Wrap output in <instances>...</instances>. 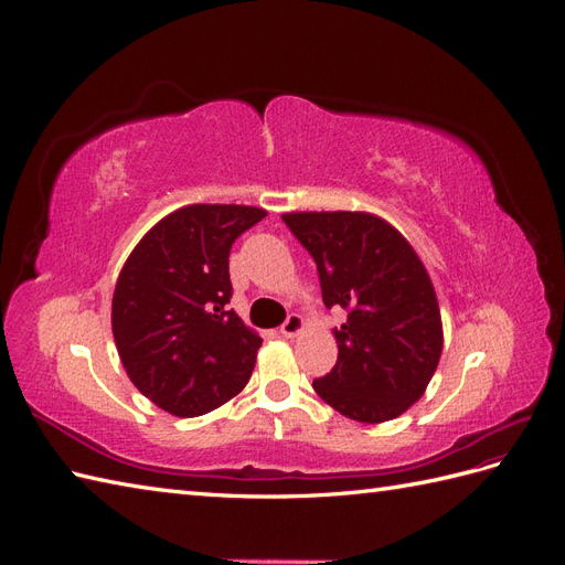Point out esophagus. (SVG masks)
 <instances>
[{
	"mask_svg": "<svg viewBox=\"0 0 565 565\" xmlns=\"http://www.w3.org/2000/svg\"><path fill=\"white\" fill-rule=\"evenodd\" d=\"M301 330H303V318L297 316V313L287 316V320L280 324V334L287 337V339H295Z\"/></svg>",
	"mask_w": 565,
	"mask_h": 565,
	"instance_id": "1",
	"label": "esophagus"
}]
</instances>
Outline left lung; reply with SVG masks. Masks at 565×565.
Instances as JSON below:
<instances>
[{
  "label": "left lung",
  "instance_id": "8db88e82",
  "mask_svg": "<svg viewBox=\"0 0 565 565\" xmlns=\"http://www.w3.org/2000/svg\"><path fill=\"white\" fill-rule=\"evenodd\" d=\"M282 221L318 266L322 301L347 309L334 328L337 365L313 380L318 396L349 419L401 417L429 386L443 322L417 252L370 212H289Z\"/></svg>",
  "mask_w": 565,
  "mask_h": 565
}]
</instances>
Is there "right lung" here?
Instances as JSON below:
<instances>
[{"mask_svg":"<svg viewBox=\"0 0 565 565\" xmlns=\"http://www.w3.org/2000/svg\"><path fill=\"white\" fill-rule=\"evenodd\" d=\"M266 216L247 204H188L160 218L125 262L113 337L131 384L177 417H198L245 388L262 337L226 303L228 254Z\"/></svg>","mask_w":565,"mask_h":565,"instance_id":"obj_1","label":"right lung"}]
</instances>
